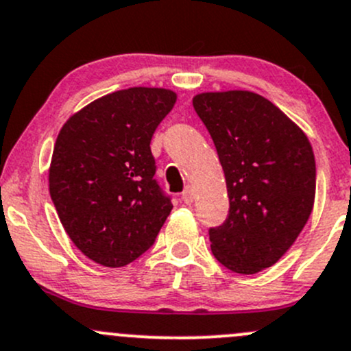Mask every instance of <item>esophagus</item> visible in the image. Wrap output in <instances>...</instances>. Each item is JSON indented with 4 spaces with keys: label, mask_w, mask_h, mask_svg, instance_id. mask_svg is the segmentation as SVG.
<instances>
[{
    "label": "esophagus",
    "mask_w": 351,
    "mask_h": 351,
    "mask_svg": "<svg viewBox=\"0 0 351 351\" xmlns=\"http://www.w3.org/2000/svg\"><path fill=\"white\" fill-rule=\"evenodd\" d=\"M182 198H183V202H185V204H193V200H195V190H193V188L186 186L185 191L182 193Z\"/></svg>",
    "instance_id": "obj_1"
}]
</instances>
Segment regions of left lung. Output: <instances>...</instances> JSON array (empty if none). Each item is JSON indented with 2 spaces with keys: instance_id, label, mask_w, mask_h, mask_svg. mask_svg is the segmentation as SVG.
<instances>
[{
  "instance_id": "obj_1",
  "label": "left lung",
  "mask_w": 351,
  "mask_h": 351,
  "mask_svg": "<svg viewBox=\"0 0 351 351\" xmlns=\"http://www.w3.org/2000/svg\"><path fill=\"white\" fill-rule=\"evenodd\" d=\"M193 108L215 143L230 202L225 223L210 228L212 252L237 274H257L289 250L311 215V143L256 92H202Z\"/></svg>"
}]
</instances>
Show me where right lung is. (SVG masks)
Here are the masks:
<instances>
[{"label":"right lung","mask_w":351,"mask_h":351,"mask_svg":"<svg viewBox=\"0 0 351 351\" xmlns=\"http://www.w3.org/2000/svg\"><path fill=\"white\" fill-rule=\"evenodd\" d=\"M176 102L163 87H131L69 117L55 141L50 197L70 241L94 263L124 267L145 254L173 205L153 178L154 129Z\"/></svg>","instance_id":"add662e5"}]
</instances>
